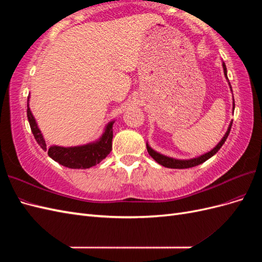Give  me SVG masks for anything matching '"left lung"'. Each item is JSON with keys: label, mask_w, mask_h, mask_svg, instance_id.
Segmentation results:
<instances>
[{"label": "left lung", "mask_w": 262, "mask_h": 262, "mask_svg": "<svg viewBox=\"0 0 262 262\" xmlns=\"http://www.w3.org/2000/svg\"><path fill=\"white\" fill-rule=\"evenodd\" d=\"M223 70H224V75L226 77V80L228 82V85H229V89L232 90V86H231V83H229L228 78H227V70H226V66L225 63L223 62ZM235 109V101L233 99V112ZM232 124H233V121H231V123H229L228 125V129L225 133V136L223 137V139H222L219 144L214 147L213 149H211L210 152L205 153L201 156H198L195 158H191V160H176V158H172V157H168V156H165L163 154H160L158 152H156V150H154L152 147H150L147 143H146V148H147V152L148 154L152 156L154 158V161H156L158 164L164 166V167H167V168H178V169H182V168H190V167H194V166H198L200 165L202 163H204L205 161H208L209 158H211L214 154H216L219 152V149L222 147V145H223L225 143V141L228 137L229 134V131H231V128H232Z\"/></svg>", "instance_id": "8db88e82"}]
</instances>
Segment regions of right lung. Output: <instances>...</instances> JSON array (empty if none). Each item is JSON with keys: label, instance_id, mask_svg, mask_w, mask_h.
I'll return each instance as SVG.
<instances>
[{"label": "right lung", "instance_id": "obj_1", "mask_svg": "<svg viewBox=\"0 0 262 262\" xmlns=\"http://www.w3.org/2000/svg\"><path fill=\"white\" fill-rule=\"evenodd\" d=\"M27 118L31 132H33L37 143L40 145V147L43 150H48V155L53 161L66 166V167L73 169H86L93 167V166L99 164L104 158H106L110 153V150H112L114 137L113 125L115 121L109 122L106 125L105 132L102 133V136L98 141H95L92 142V143L80 146L64 147L52 145L48 147L42 137V133L39 130L35 118L30 112L29 95L27 99Z\"/></svg>", "mask_w": 262, "mask_h": 262}]
</instances>
